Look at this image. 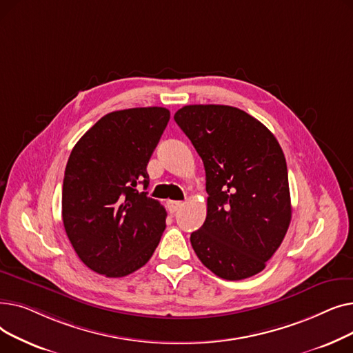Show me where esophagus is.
Wrapping results in <instances>:
<instances>
[{
  "mask_svg": "<svg viewBox=\"0 0 353 353\" xmlns=\"http://www.w3.org/2000/svg\"><path fill=\"white\" fill-rule=\"evenodd\" d=\"M183 203L177 201V200H167V209H169L170 213H176L180 208H181Z\"/></svg>",
  "mask_w": 353,
  "mask_h": 353,
  "instance_id": "obj_1",
  "label": "esophagus"
}]
</instances>
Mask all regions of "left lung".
Wrapping results in <instances>:
<instances>
[{"label":"left lung","instance_id":"1","mask_svg":"<svg viewBox=\"0 0 353 353\" xmlns=\"http://www.w3.org/2000/svg\"><path fill=\"white\" fill-rule=\"evenodd\" d=\"M174 120L206 170L208 216L190 236L197 257L221 279L257 274L292 219L281 144L261 121L230 105H184Z\"/></svg>","mask_w":353,"mask_h":353}]
</instances>
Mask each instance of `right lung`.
I'll use <instances>...</instances> for the list:
<instances>
[{"label": "right lung", "mask_w": 353, "mask_h": 353, "mask_svg": "<svg viewBox=\"0 0 353 353\" xmlns=\"http://www.w3.org/2000/svg\"><path fill=\"white\" fill-rule=\"evenodd\" d=\"M170 120L164 107L113 111L74 145L63 181V223L81 262L123 277L150 261L165 229L148 186L147 163Z\"/></svg>", "instance_id": "1"}]
</instances>
